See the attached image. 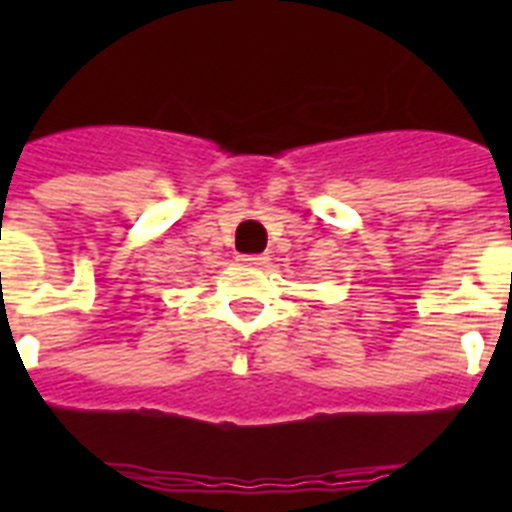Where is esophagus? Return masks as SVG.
<instances>
[{
	"instance_id": "esophagus-1",
	"label": "esophagus",
	"mask_w": 512,
	"mask_h": 512,
	"mask_svg": "<svg viewBox=\"0 0 512 512\" xmlns=\"http://www.w3.org/2000/svg\"><path fill=\"white\" fill-rule=\"evenodd\" d=\"M244 265H252V268H260V265L268 263V255H241L239 257Z\"/></svg>"
}]
</instances>
